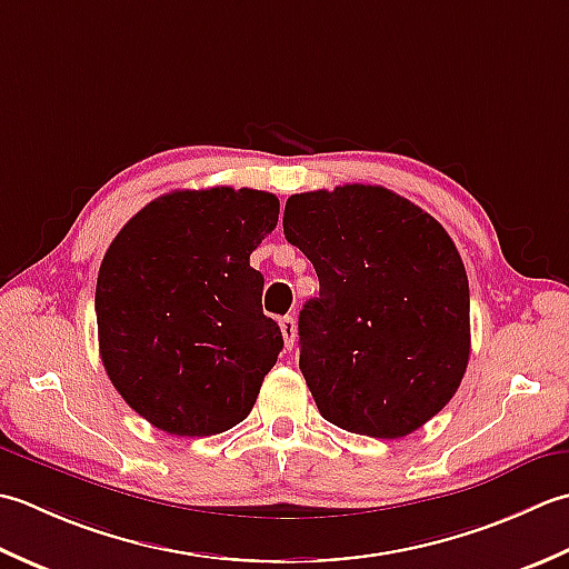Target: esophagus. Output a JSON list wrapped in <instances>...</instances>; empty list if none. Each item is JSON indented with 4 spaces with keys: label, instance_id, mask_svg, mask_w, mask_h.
<instances>
[{
    "label": "esophagus",
    "instance_id": "obj_1",
    "mask_svg": "<svg viewBox=\"0 0 569 569\" xmlns=\"http://www.w3.org/2000/svg\"><path fill=\"white\" fill-rule=\"evenodd\" d=\"M280 329H282L284 346H287L289 351H292L295 339H297V321H295L292 317H282V321H280Z\"/></svg>",
    "mask_w": 569,
    "mask_h": 569
}]
</instances>
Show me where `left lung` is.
Returning a JSON list of instances; mask_svg holds the SVG:
<instances>
[{"label":"left lung","instance_id":"8db88e82","mask_svg":"<svg viewBox=\"0 0 569 569\" xmlns=\"http://www.w3.org/2000/svg\"><path fill=\"white\" fill-rule=\"evenodd\" d=\"M282 226L319 277L299 311V368L323 420L378 439L432 420L471 351L469 280L447 230L366 183L289 196Z\"/></svg>","mask_w":569,"mask_h":569}]
</instances>
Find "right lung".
I'll use <instances>...</instances> for the list:
<instances>
[{
	"mask_svg": "<svg viewBox=\"0 0 569 569\" xmlns=\"http://www.w3.org/2000/svg\"><path fill=\"white\" fill-rule=\"evenodd\" d=\"M277 216L268 191H171L110 242L96 287L100 358L157 430L211 437L250 415L284 346L250 268Z\"/></svg>",
	"mask_w": 569,
	"mask_h": 569,
	"instance_id": "obj_1",
	"label": "right lung"
}]
</instances>
